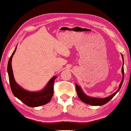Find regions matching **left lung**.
I'll list each match as a JSON object with an SVG mask.
<instances>
[{
  "label": "left lung",
  "instance_id": "obj_1",
  "mask_svg": "<svg viewBox=\"0 0 131 131\" xmlns=\"http://www.w3.org/2000/svg\"><path fill=\"white\" fill-rule=\"evenodd\" d=\"M122 57H123V56L122 55ZM124 62V61H123ZM122 74H123V79L122 80V82H121L119 88H118V90L116 91L115 93H114L113 94H112L111 96H109L108 97H106V98H95V97H89L87 95L85 94L84 92H82V90L81 88V87H80L77 84H75V88H76V90H77V93L78 94V96L79 97L80 99L81 100L83 103H84L85 104H89V105H94V106H101V105H103L104 104H105L106 103H108V101H109L111 100L113 98V97L115 96L116 93L118 92L121 88V87L122 86V84L123 83V81H124V66H122Z\"/></svg>",
  "mask_w": 131,
  "mask_h": 131
}]
</instances>
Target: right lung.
<instances>
[{"mask_svg":"<svg viewBox=\"0 0 131 131\" xmlns=\"http://www.w3.org/2000/svg\"><path fill=\"white\" fill-rule=\"evenodd\" d=\"M16 49V48H15L9 58L7 65L9 81L13 94L26 105L30 107L39 106L48 103L53 96L54 82L57 77L54 76L51 78L46 86L39 92H29L23 89L16 82L14 79L11 66L12 58L15 53Z\"/></svg>","mask_w":131,"mask_h":131,"instance_id":"right-lung-1","label":"right lung"}]
</instances>
